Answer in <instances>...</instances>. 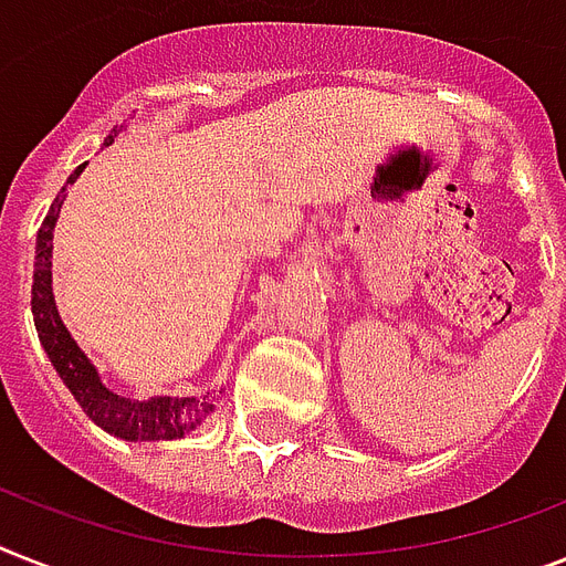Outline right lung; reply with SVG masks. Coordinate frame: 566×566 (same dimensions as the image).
<instances>
[{
    "label": "right lung",
    "instance_id": "right-lung-1",
    "mask_svg": "<svg viewBox=\"0 0 566 566\" xmlns=\"http://www.w3.org/2000/svg\"><path fill=\"white\" fill-rule=\"evenodd\" d=\"M115 142V135L106 138V147ZM77 170L65 179V188L74 185V179L83 172ZM65 188L51 202L49 217L42 219V228L36 231V263H34V289H31V312H34V326L40 335L42 349L49 353V361L60 373L63 385L72 390V396L81 401L83 413L95 424H101L106 433H115L126 442H156V440H181L196 424L202 422L213 410V401H199L193 396H153L147 401L124 399L112 394L101 381L95 364L88 361L86 353L77 347V340L69 335L65 324L60 321L54 292H51V240H54V226H57L60 208H63Z\"/></svg>",
    "mask_w": 566,
    "mask_h": 566
}]
</instances>
